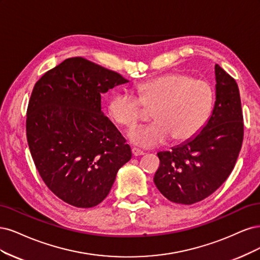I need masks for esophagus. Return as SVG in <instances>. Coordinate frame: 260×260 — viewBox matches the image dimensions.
I'll use <instances>...</instances> for the list:
<instances>
[{
  "instance_id": "obj_1",
  "label": "esophagus",
  "mask_w": 260,
  "mask_h": 260,
  "mask_svg": "<svg viewBox=\"0 0 260 260\" xmlns=\"http://www.w3.org/2000/svg\"><path fill=\"white\" fill-rule=\"evenodd\" d=\"M132 153H133L134 156H139V155H144L145 154L144 151H141V150H139L137 148H133L132 149Z\"/></svg>"
}]
</instances>
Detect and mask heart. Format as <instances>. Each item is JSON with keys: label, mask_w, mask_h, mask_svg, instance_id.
Returning <instances> with one entry per match:
<instances>
[{"label": "heart", "mask_w": 260, "mask_h": 260, "mask_svg": "<svg viewBox=\"0 0 260 260\" xmlns=\"http://www.w3.org/2000/svg\"><path fill=\"white\" fill-rule=\"evenodd\" d=\"M137 97L127 91L114 95L109 113L121 127H133L144 116V106L152 109L153 123L133 128L129 140L139 147L151 148L166 142L185 141L204 126L211 113L214 93L204 80L181 72L167 73L140 83Z\"/></svg>", "instance_id": "1"}]
</instances>
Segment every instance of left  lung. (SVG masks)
I'll list each match as a JSON object with an SVG mask.
<instances>
[{
	"label": "left lung",
	"mask_w": 260,
	"mask_h": 260,
	"mask_svg": "<svg viewBox=\"0 0 260 260\" xmlns=\"http://www.w3.org/2000/svg\"><path fill=\"white\" fill-rule=\"evenodd\" d=\"M216 102L199 134L172 151L157 153L158 191L171 202L191 205L204 200L229 177L242 147L244 124L236 80L215 66Z\"/></svg>",
	"instance_id": "1"
}]
</instances>
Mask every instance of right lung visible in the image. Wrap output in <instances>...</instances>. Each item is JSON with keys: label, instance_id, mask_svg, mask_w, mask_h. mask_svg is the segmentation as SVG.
I'll return each mask as SVG.
<instances>
[{"label": "right lung", "instance_id": "obj_1", "mask_svg": "<svg viewBox=\"0 0 260 260\" xmlns=\"http://www.w3.org/2000/svg\"><path fill=\"white\" fill-rule=\"evenodd\" d=\"M128 81L72 57L33 87L27 140L40 176L55 196L75 207L102 203L132 157L125 138L102 111V94Z\"/></svg>", "mask_w": 260, "mask_h": 260}]
</instances>
